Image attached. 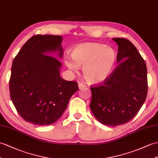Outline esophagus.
<instances>
[{"instance_id":"obj_1","label":"esophagus","mask_w":158,"mask_h":158,"mask_svg":"<svg viewBox=\"0 0 158 158\" xmlns=\"http://www.w3.org/2000/svg\"><path fill=\"white\" fill-rule=\"evenodd\" d=\"M78 86H79L80 89H82V88L85 87L86 85H85V84H84L83 82H79V83H78Z\"/></svg>"}]
</instances>
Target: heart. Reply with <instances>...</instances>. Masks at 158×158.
Segmentation results:
<instances>
[{
	"label": "heart",
	"mask_w": 158,
	"mask_h": 158,
	"mask_svg": "<svg viewBox=\"0 0 158 158\" xmlns=\"http://www.w3.org/2000/svg\"><path fill=\"white\" fill-rule=\"evenodd\" d=\"M117 60V53L110 47L97 43L82 44L73 49L71 58L66 56L65 64L71 70L76 71L83 67V74L88 82H103L110 74Z\"/></svg>",
	"instance_id": "heart-1"
}]
</instances>
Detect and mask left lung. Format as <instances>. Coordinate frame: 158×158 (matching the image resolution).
Segmentation results:
<instances>
[{
  "mask_svg": "<svg viewBox=\"0 0 158 158\" xmlns=\"http://www.w3.org/2000/svg\"><path fill=\"white\" fill-rule=\"evenodd\" d=\"M118 45L119 63L105 80L91 86L90 107L101 123L123 125L135 116L148 94L147 66L133 44L125 38L113 39Z\"/></svg>",
  "mask_w": 158,
  "mask_h": 158,
  "instance_id": "left-lung-1",
  "label": "left lung"
}]
</instances>
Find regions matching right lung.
Returning a JSON list of instances; mask_svg holds the SVG:
<instances>
[{
    "instance_id": "1",
    "label": "right lung",
    "mask_w": 158,
    "mask_h": 158,
    "mask_svg": "<svg viewBox=\"0 0 158 158\" xmlns=\"http://www.w3.org/2000/svg\"><path fill=\"white\" fill-rule=\"evenodd\" d=\"M62 37L36 35L26 42L13 60L9 80L10 98L27 122L45 126L54 123L67 108L78 82L60 76V61L44 53L60 52Z\"/></svg>"
}]
</instances>
